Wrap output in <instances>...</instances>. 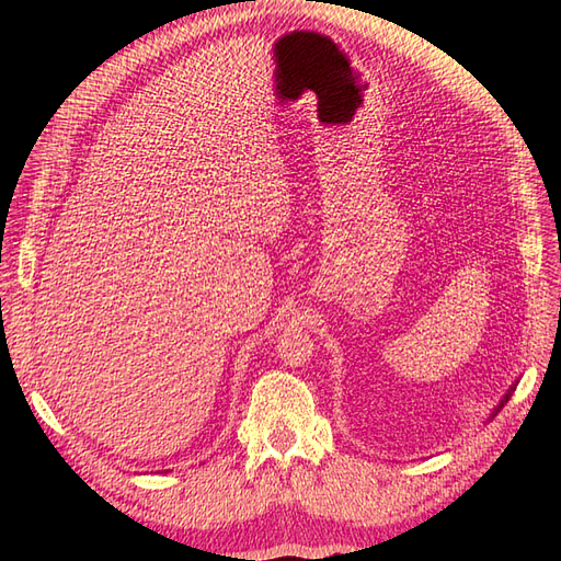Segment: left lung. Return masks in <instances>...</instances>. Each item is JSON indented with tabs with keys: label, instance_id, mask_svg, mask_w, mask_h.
<instances>
[{
	"label": "left lung",
	"instance_id": "1",
	"mask_svg": "<svg viewBox=\"0 0 561 561\" xmlns=\"http://www.w3.org/2000/svg\"><path fill=\"white\" fill-rule=\"evenodd\" d=\"M515 386H517V381H515V383H513L511 388H507V393H505V396L501 398V402H499V404L494 407V412H491V416H489V419H494V416H496V414H499V412L503 410V404H505L507 400H511V396H513V390H515Z\"/></svg>",
	"mask_w": 561,
	"mask_h": 561
}]
</instances>
